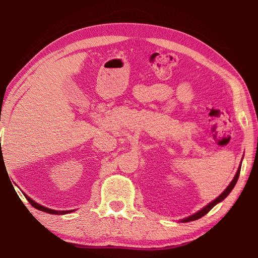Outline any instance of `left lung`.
I'll return each mask as SVG.
<instances>
[{
	"mask_svg": "<svg viewBox=\"0 0 258 258\" xmlns=\"http://www.w3.org/2000/svg\"><path fill=\"white\" fill-rule=\"evenodd\" d=\"M240 169H241V164H240V167L238 168V172H237V174H235V176L233 177V180L231 181V183L229 184V186L226 187V189L223 191V194H221L220 196H218V197L215 199V200H213V202L211 203V204H208L206 207H204L202 211H199V212H197L196 214H194V215H191V216H189V217H186V218H183V220L181 221V222H183V223H186V222H191V221H195V220H198V218H200V217H203L204 215H206V214L211 211V209L215 206L216 204H218L220 202H222V200L223 199H225L226 197H228V195L230 194L231 191H232V189L234 187V185H235V183H237V181H238V178H239V175H240Z\"/></svg>",
	"mask_w": 258,
	"mask_h": 258,
	"instance_id": "8db88e82",
	"label": "left lung"
}]
</instances>
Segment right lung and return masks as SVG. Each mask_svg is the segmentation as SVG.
Returning <instances> with one entry per match:
<instances>
[{
    "mask_svg": "<svg viewBox=\"0 0 258 258\" xmlns=\"http://www.w3.org/2000/svg\"><path fill=\"white\" fill-rule=\"evenodd\" d=\"M26 199L28 200V203H29L30 205H32L33 207H35L36 209H38V211H42V212H45V213H49V214H54V215H62V214H67V213H71V212H73V211H62V212L53 211V209H50V208H46V207H44V206H41L40 204L35 203L34 200H32V199H30L29 197H27V196H26Z\"/></svg>",
    "mask_w": 258,
    "mask_h": 258,
    "instance_id": "right-lung-1",
    "label": "right lung"
}]
</instances>
